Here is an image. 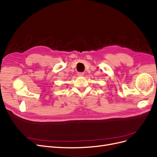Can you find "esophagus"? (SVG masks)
Segmentation results:
<instances>
[{
    "label": "esophagus",
    "mask_w": 157,
    "mask_h": 157,
    "mask_svg": "<svg viewBox=\"0 0 157 157\" xmlns=\"http://www.w3.org/2000/svg\"><path fill=\"white\" fill-rule=\"evenodd\" d=\"M77 75L78 76V77H83L84 73H80V72H79V73H77Z\"/></svg>",
    "instance_id": "esophagus-1"
}]
</instances>
